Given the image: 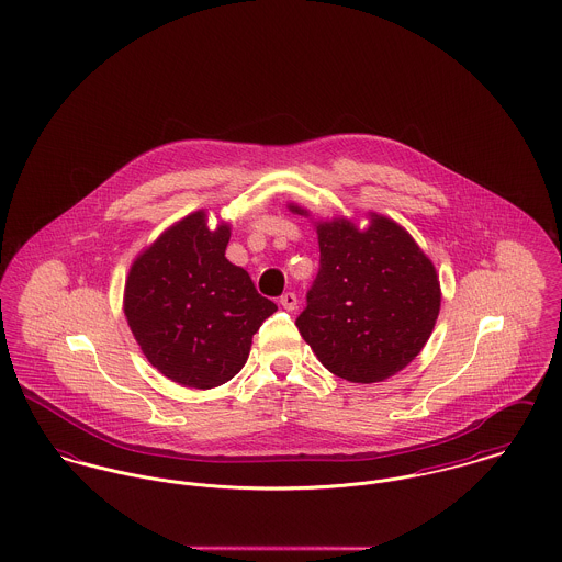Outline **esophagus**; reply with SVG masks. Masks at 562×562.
Instances as JSON below:
<instances>
[{"mask_svg":"<svg viewBox=\"0 0 562 562\" xmlns=\"http://www.w3.org/2000/svg\"><path fill=\"white\" fill-rule=\"evenodd\" d=\"M279 303H281V307L288 310V312H294V310L299 307V299H296L294 292H285V294L279 299Z\"/></svg>","mask_w":562,"mask_h":562,"instance_id":"34e87169","label":"esophagus"}]
</instances>
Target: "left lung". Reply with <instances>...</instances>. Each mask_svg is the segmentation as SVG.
Masks as SVG:
<instances>
[{"instance_id":"obj_1","label":"left lung","mask_w":562,"mask_h":562,"mask_svg":"<svg viewBox=\"0 0 562 562\" xmlns=\"http://www.w3.org/2000/svg\"><path fill=\"white\" fill-rule=\"evenodd\" d=\"M318 241L321 268L296 318L303 339L339 379L394 376L419 355L439 316L435 266L383 216H372L366 232L348 221L322 223Z\"/></svg>"}]
</instances>
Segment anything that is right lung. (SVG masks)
Returning <instances> with one entry per match:
<instances>
[{"mask_svg":"<svg viewBox=\"0 0 562 562\" xmlns=\"http://www.w3.org/2000/svg\"><path fill=\"white\" fill-rule=\"evenodd\" d=\"M229 227L210 232L196 212L164 232L132 266L125 316L145 357L183 387L232 381L252 335L277 305L227 257Z\"/></svg>","mask_w":562,"mask_h":562,"instance_id":"1","label":"right lung"}]
</instances>
